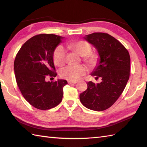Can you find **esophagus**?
Listing matches in <instances>:
<instances>
[{"mask_svg":"<svg viewBox=\"0 0 147 147\" xmlns=\"http://www.w3.org/2000/svg\"><path fill=\"white\" fill-rule=\"evenodd\" d=\"M76 83H77L76 81H75V82H71V81H69L68 82V83L69 84V85H72V84H75Z\"/></svg>","mask_w":147,"mask_h":147,"instance_id":"obj_1","label":"esophagus"}]
</instances>
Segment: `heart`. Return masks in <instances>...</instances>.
<instances>
[{"mask_svg": "<svg viewBox=\"0 0 147 147\" xmlns=\"http://www.w3.org/2000/svg\"><path fill=\"white\" fill-rule=\"evenodd\" d=\"M69 49L76 52L78 54L83 57L85 61L90 66L95 67L98 64V56L97 54L91 53L92 47L90 43L84 40L69 43L67 45ZM66 51L62 45H59L55 48L53 54V60L57 66H62L65 62ZM87 68L83 65H67L61 69L60 76L65 80L71 82H75L81 77L85 75L87 73Z\"/></svg>", "mask_w": 147, "mask_h": 147, "instance_id": "heart-1", "label": "heart"}]
</instances>
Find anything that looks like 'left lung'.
Segmentation results:
<instances>
[{"mask_svg": "<svg viewBox=\"0 0 147 147\" xmlns=\"http://www.w3.org/2000/svg\"><path fill=\"white\" fill-rule=\"evenodd\" d=\"M84 39L97 50L99 59L92 73L102 82L87 83L88 88L80 93V99L85 107L96 111L106 110L113 105L123 93L129 78L130 56L128 51L114 37L104 33H93Z\"/></svg>", "mask_w": 147, "mask_h": 147, "instance_id": "1", "label": "left lung"}]
</instances>
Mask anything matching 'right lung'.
Here are the masks:
<instances>
[{
	"label": "right lung",
	"instance_id": "1",
	"mask_svg": "<svg viewBox=\"0 0 147 147\" xmlns=\"http://www.w3.org/2000/svg\"><path fill=\"white\" fill-rule=\"evenodd\" d=\"M64 38L54 34H40L24 43L15 58L14 74L22 95L30 104L40 110H47L60 104L65 80L46 82L55 77L53 54Z\"/></svg>",
	"mask_w": 147,
	"mask_h": 147
}]
</instances>
